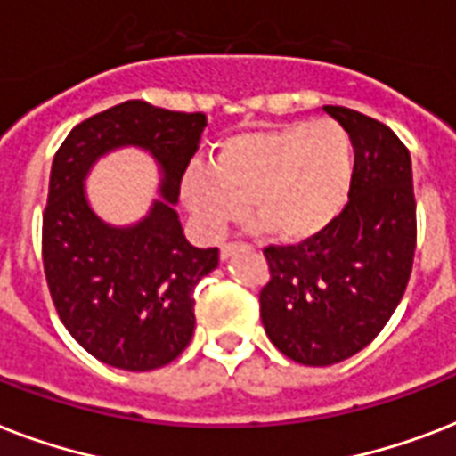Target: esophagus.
<instances>
[{"mask_svg":"<svg viewBox=\"0 0 456 456\" xmlns=\"http://www.w3.org/2000/svg\"><path fill=\"white\" fill-rule=\"evenodd\" d=\"M241 246H246V243H236V241L222 243V246H220V256L222 257H229V256H232V253H234L236 248H241Z\"/></svg>","mask_w":456,"mask_h":456,"instance_id":"obj_1","label":"esophagus"}]
</instances>
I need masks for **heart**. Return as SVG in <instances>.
Returning <instances> with one entry per match:
<instances>
[{"instance_id": "b5f03b06", "label": "heart", "mask_w": 456, "mask_h": 456, "mask_svg": "<svg viewBox=\"0 0 456 456\" xmlns=\"http://www.w3.org/2000/svg\"><path fill=\"white\" fill-rule=\"evenodd\" d=\"M354 146L336 120L291 123L224 139L213 167H191L182 199L210 239H220L253 203V217L281 239H310L346 208Z\"/></svg>"}]
</instances>
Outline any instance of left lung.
Listing matches in <instances>:
<instances>
[{"label": "left lung", "mask_w": 456, "mask_h": 456, "mask_svg": "<svg viewBox=\"0 0 456 456\" xmlns=\"http://www.w3.org/2000/svg\"><path fill=\"white\" fill-rule=\"evenodd\" d=\"M354 146L350 199L340 215L293 246H265L270 279L260 317L270 340L305 367H329L367 347L410 284L417 199L407 146L388 125L324 106Z\"/></svg>", "instance_id": "left-lung-1"}]
</instances>
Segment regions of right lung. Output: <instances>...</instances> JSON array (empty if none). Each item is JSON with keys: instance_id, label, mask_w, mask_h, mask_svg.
<instances>
[{"instance_id": "1", "label": "right lung", "mask_w": 456, "mask_h": 456, "mask_svg": "<svg viewBox=\"0 0 456 456\" xmlns=\"http://www.w3.org/2000/svg\"><path fill=\"white\" fill-rule=\"evenodd\" d=\"M206 113L118 103L75 125L53 156L42 213V263L53 307L70 336L110 367L151 371L184 353L193 336V289L220 263L193 248L175 203ZM151 151L164 167V200L137 228L103 225L86 206L84 175L116 145Z\"/></svg>"}]
</instances>
